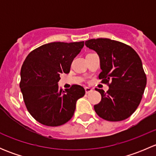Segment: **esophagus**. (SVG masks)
I'll use <instances>...</instances> for the list:
<instances>
[{"instance_id": "esophagus-1", "label": "esophagus", "mask_w": 156, "mask_h": 156, "mask_svg": "<svg viewBox=\"0 0 156 156\" xmlns=\"http://www.w3.org/2000/svg\"><path fill=\"white\" fill-rule=\"evenodd\" d=\"M92 90H93V89L92 88H90V87H85V92H86V94H90V92H92Z\"/></svg>"}]
</instances>
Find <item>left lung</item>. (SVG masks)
Masks as SVG:
<instances>
[{"instance_id":"left-lung-1","label":"left lung","mask_w":156,"mask_h":156,"mask_svg":"<svg viewBox=\"0 0 156 156\" xmlns=\"http://www.w3.org/2000/svg\"><path fill=\"white\" fill-rule=\"evenodd\" d=\"M85 45L98 54L102 69L99 79L109 87L106 93L96 89L102 97L94 106L96 113L109 122L125 120L137 108L146 85L139 55L128 45L108 38L90 39Z\"/></svg>"}]
</instances>
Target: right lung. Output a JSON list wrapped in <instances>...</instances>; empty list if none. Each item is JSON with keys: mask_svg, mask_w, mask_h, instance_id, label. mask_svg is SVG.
<instances>
[{"mask_svg": "<svg viewBox=\"0 0 156 156\" xmlns=\"http://www.w3.org/2000/svg\"><path fill=\"white\" fill-rule=\"evenodd\" d=\"M84 43L46 44L32 50L25 59L20 87L28 111L39 123L59 126L73 116L77 100L84 97L85 90L78 84L62 90L58 82L61 74L69 72Z\"/></svg>", "mask_w": 156, "mask_h": 156, "instance_id": "right-lung-1", "label": "right lung"}]
</instances>
